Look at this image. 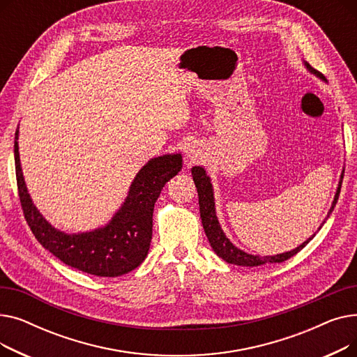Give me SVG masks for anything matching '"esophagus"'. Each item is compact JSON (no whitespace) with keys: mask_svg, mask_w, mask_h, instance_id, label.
I'll list each match as a JSON object with an SVG mask.
<instances>
[{"mask_svg":"<svg viewBox=\"0 0 357 357\" xmlns=\"http://www.w3.org/2000/svg\"><path fill=\"white\" fill-rule=\"evenodd\" d=\"M201 149L198 147V144H195V143H191V144H188L186 146V149H185V158L188 159L190 162H197L199 158H201Z\"/></svg>","mask_w":357,"mask_h":357,"instance_id":"esophagus-1","label":"esophagus"}]
</instances>
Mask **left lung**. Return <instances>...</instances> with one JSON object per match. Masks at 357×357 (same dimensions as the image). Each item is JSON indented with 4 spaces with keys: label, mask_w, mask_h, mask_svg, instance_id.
<instances>
[{
    "label": "left lung",
    "mask_w": 357,
    "mask_h": 357,
    "mask_svg": "<svg viewBox=\"0 0 357 357\" xmlns=\"http://www.w3.org/2000/svg\"><path fill=\"white\" fill-rule=\"evenodd\" d=\"M304 66L307 68V70H310L312 75H315L317 78H320L323 81H326V77L323 73H320L318 70H315L308 62L304 61ZM192 172V179L195 182L197 191H198V202H199V214H201V221H202V227L205 231V236L208 237L210 245L213 248V250L217 253L218 257H221L222 260H226L227 264H233L237 266H260L265 264H280V261H285L289 257H292L294 255H296L299 250H303L308 243L314 238V236H311L310 238H307V241H304L303 245H299L298 248H295L294 250L285 252V253H279V255H273V256H257V255H250L240 250L238 248H236L233 243L230 241V238L226 236V233L222 231L218 218L215 215V202H214V191H213V183L210 176L207 175V172L204 171L202 166H194L191 169ZM343 175H344V169L340 175V181H339V186H337V191L331 204V208L326 217V220L330 217V214L333 213L337 199H339L340 195V190H342V182H343ZM326 220L323 221V224L326 222ZM323 224L320 226V229L323 227ZM318 229V230H320Z\"/></svg>",
    "instance_id": "left-lung-1"
}]
</instances>
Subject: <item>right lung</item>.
I'll return each instance as SVG.
<instances>
[{
	"label": "right lung",
	"instance_id": "1",
	"mask_svg": "<svg viewBox=\"0 0 357 357\" xmlns=\"http://www.w3.org/2000/svg\"><path fill=\"white\" fill-rule=\"evenodd\" d=\"M14 160L18 197L37 241L65 265L105 278L128 273L146 259L152 241L155 202L165 183L182 169L181 153L150 159L137 172L120 210L108 224L91 231L69 234L54 229L30 198L18 153V127L14 140Z\"/></svg>",
	"mask_w": 357,
	"mask_h": 357
}]
</instances>
